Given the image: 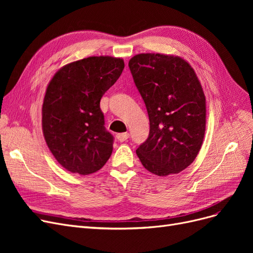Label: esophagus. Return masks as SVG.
<instances>
[{"mask_svg":"<svg viewBox=\"0 0 253 253\" xmlns=\"http://www.w3.org/2000/svg\"><path fill=\"white\" fill-rule=\"evenodd\" d=\"M129 137V134L128 133H119L116 135V138L119 140V141H125Z\"/></svg>","mask_w":253,"mask_h":253,"instance_id":"obj_1","label":"esophagus"}]
</instances>
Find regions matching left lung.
<instances>
[{
    "instance_id": "8db88e82",
    "label": "left lung",
    "mask_w": 253,
    "mask_h": 253,
    "mask_svg": "<svg viewBox=\"0 0 253 253\" xmlns=\"http://www.w3.org/2000/svg\"><path fill=\"white\" fill-rule=\"evenodd\" d=\"M145 103L150 134L136 150L149 172L177 174L194 162L206 129V97L186 60L164 53H139L128 61Z\"/></svg>"
}]
</instances>
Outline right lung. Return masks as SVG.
Here are the masks:
<instances>
[{"label": "right lung", "instance_id": "obj_1", "mask_svg": "<svg viewBox=\"0 0 253 253\" xmlns=\"http://www.w3.org/2000/svg\"><path fill=\"white\" fill-rule=\"evenodd\" d=\"M124 68L121 58L88 57L61 67L49 81L42 105L43 135L67 171L88 175L109 160L114 138L104 127L100 100Z\"/></svg>", "mask_w": 253, "mask_h": 253}]
</instances>
